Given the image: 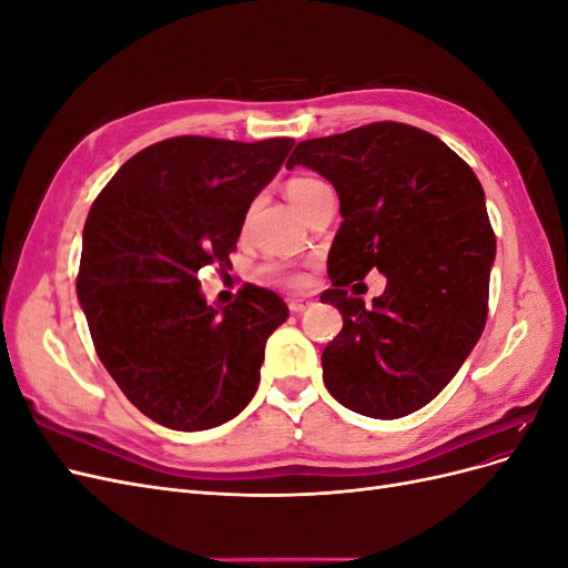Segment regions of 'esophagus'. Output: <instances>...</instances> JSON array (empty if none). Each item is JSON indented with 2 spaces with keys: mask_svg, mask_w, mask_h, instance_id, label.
I'll list each match as a JSON object with an SVG mask.
<instances>
[{
  "mask_svg": "<svg viewBox=\"0 0 568 568\" xmlns=\"http://www.w3.org/2000/svg\"><path fill=\"white\" fill-rule=\"evenodd\" d=\"M311 305H313L311 298H291V301H288V311L298 315V313L307 311V307H311Z\"/></svg>",
  "mask_w": 568,
  "mask_h": 568,
  "instance_id": "34e87169",
  "label": "esophagus"
}]
</instances>
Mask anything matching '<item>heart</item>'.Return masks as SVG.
Masks as SVG:
<instances>
[{"instance_id": "b5f03b06", "label": "heart", "mask_w": 568, "mask_h": 568, "mask_svg": "<svg viewBox=\"0 0 568 568\" xmlns=\"http://www.w3.org/2000/svg\"><path fill=\"white\" fill-rule=\"evenodd\" d=\"M320 184H322V180H317V178H291L286 182V196L291 203L296 205V209H301L303 201L311 196L313 189H317ZM261 272L270 282H277L282 286H301L305 282L303 272L294 270L286 263H267V265H263Z\"/></svg>"}]
</instances>
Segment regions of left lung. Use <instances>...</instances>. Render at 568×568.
<instances>
[{
	"label": "left lung",
	"mask_w": 568,
	"mask_h": 568,
	"mask_svg": "<svg viewBox=\"0 0 568 568\" xmlns=\"http://www.w3.org/2000/svg\"><path fill=\"white\" fill-rule=\"evenodd\" d=\"M329 180L341 227L322 303L343 315L322 353L326 390L357 415L398 419L450 384L488 317L495 234L484 186L438 136L372 123L298 142L286 168ZM376 266L387 291L364 307L345 286Z\"/></svg>",
	"instance_id": "obj_1"
}]
</instances>
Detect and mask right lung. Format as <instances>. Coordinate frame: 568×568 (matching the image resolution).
Instances as JSON below:
<instances>
[{
	"label": "right lung",
	"mask_w": 568,
	"mask_h": 568,
	"mask_svg": "<svg viewBox=\"0 0 568 568\" xmlns=\"http://www.w3.org/2000/svg\"><path fill=\"white\" fill-rule=\"evenodd\" d=\"M294 140L170 136L118 170L82 230L78 298L125 398L175 432L234 419L255 395L270 334L288 317L274 291L244 286L215 311L199 270L232 267L253 199Z\"/></svg>",
	"instance_id": "1"
}]
</instances>
